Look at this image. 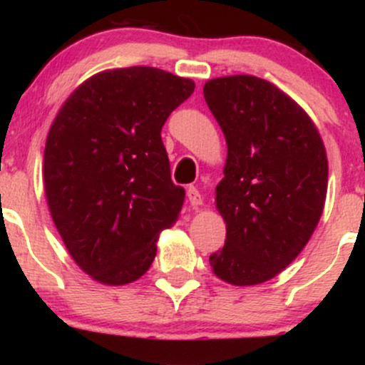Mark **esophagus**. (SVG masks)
Segmentation results:
<instances>
[{"mask_svg":"<svg viewBox=\"0 0 365 365\" xmlns=\"http://www.w3.org/2000/svg\"><path fill=\"white\" fill-rule=\"evenodd\" d=\"M187 199L192 206H200L202 204V195H200V192L197 190L195 185L187 187Z\"/></svg>","mask_w":365,"mask_h":365,"instance_id":"34e87169","label":"esophagus"}]
</instances>
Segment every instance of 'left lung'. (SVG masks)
Here are the masks:
<instances>
[{
  "instance_id": "8db88e82",
  "label": "left lung",
  "mask_w": 365,
  "mask_h": 365,
  "mask_svg": "<svg viewBox=\"0 0 365 365\" xmlns=\"http://www.w3.org/2000/svg\"><path fill=\"white\" fill-rule=\"evenodd\" d=\"M204 99L228 145L216 206L223 249L209 255L217 278L245 287L274 278L316 230L328 190L319 132L295 101L267 81H209Z\"/></svg>"
}]
</instances>
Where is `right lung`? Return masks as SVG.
<instances>
[{"label": "right lung", "mask_w": 365, "mask_h": 365, "mask_svg": "<svg viewBox=\"0 0 365 365\" xmlns=\"http://www.w3.org/2000/svg\"><path fill=\"white\" fill-rule=\"evenodd\" d=\"M190 78L153 66L108 70L66 99L44 149L53 221L73 261L106 284L135 282L175 223L185 188L171 180L161 139Z\"/></svg>", "instance_id": "1"}]
</instances>
